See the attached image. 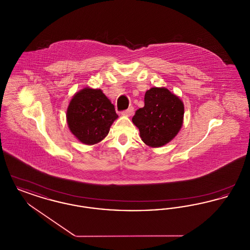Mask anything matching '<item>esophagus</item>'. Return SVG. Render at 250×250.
I'll return each instance as SVG.
<instances>
[{
  "label": "esophagus",
  "mask_w": 250,
  "mask_h": 250,
  "mask_svg": "<svg viewBox=\"0 0 250 250\" xmlns=\"http://www.w3.org/2000/svg\"><path fill=\"white\" fill-rule=\"evenodd\" d=\"M133 113H134V107H128L127 109L123 111V114H125L126 116H131V115H133Z\"/></svg>",
  "instance_id": "1"
}]
</instances>
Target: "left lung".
<instances>
[{"label": "left lung", "instance_id": "8db88e82", "mask_svg": "<svg viewBox=\"0 0 250 250\" xmlns=\"http://www.w3.org/2000/svg\"><path fill=\"white\" fill-rule=\"evenodd\" d=\"M185 107L178 95L165 87H153L144 95V107L139 108L132 122L149 147L158 148L171 142L182 128Z\"/></svg>", "mask_w": 250, "mask_h": 250}]
</instances>
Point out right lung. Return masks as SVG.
Segmentation results:
<instances>
[{
  "instance_id": "add662e5",
  "label": "right lung",
  "mask_w": 250,
  "mask_h": 250,
  "mask_svg": "<svg viewBox=\"0 0 250 250\" xmlns=\"http://www.w3.org/2000/svg\"><path fill=\"white\" fill-rule=\"evenodd\" d=\"M118 118L113 104L101 89L85 87L73 95L66 110L67 125L79 142L100 143Z\"/></svg>"
}]
</instances>
